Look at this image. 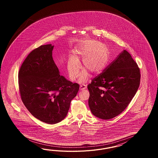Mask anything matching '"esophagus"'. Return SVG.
I'll use <instances>...</instances> for the list:
<instances>
[{
  "mask_svg": "<svg viewBox=\"0 0 158 158\" xmlns=\"http://www.w3.org/2000/svg\"><path fill=\"white\" fill-rule=\"evenodd\" d=\"M86 88H87V86L85 85H81L80 86V90H83L84 89H86Z\"/></svg>",
  "mask_w": 158,
  "mask_h": 158,
  "instance_id": "1",
  "label": "esophagus"
}]
</instances>
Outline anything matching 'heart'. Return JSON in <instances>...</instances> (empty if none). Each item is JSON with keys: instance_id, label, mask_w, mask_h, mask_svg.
Segmentation results:
<instances>
[{"instance_id": "obj_1", "label": "heart", "mask_w": 158, "mask_h": 158, "mask_svg": "<svg viewBox=\"0 0 158 158\" xmlns=\"http://www.w3.org/2000/svg\"><path fill=\"white\" fill-rule=\"evenodd\" d=\"M75 57L68 60V70L72 80L76 79L81 68L79 58L83 59V67L79 81L86 82L89 78V72L97 73L105 67L108 61V51L106 46L96 40H87L81 43L74 50Z\"/></svg>"}]
</instances>
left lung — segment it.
Returning <instances> with one entry per match:
<instances>
[{"mask_svg":"<svg viewBox=\"0 0 158 158\" xmlns=\"http://www.w3.org/2000/svg\"><path fill=\"white\" fill-rule=\"evenodd\" d=\"M140 71L130 54L124 50L87 86L92 114L110 119L127 108L140 83Z\"/></svg>","mask_w":158,"mask_h":158,"instance_id":"8db88e82","label":"left lung"}]
</instances>
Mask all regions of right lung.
Here are the masks:
<instances>
[{"label": "right lung", "instance_id": "obj_1", "mask_svg": "<svg viewBox=\"0 0 158 158\" xmlns=\"http://www.w3.org/2000/svg\"><path fill=\"white\" fill-rule=\"evenodd\" d=\"M54 46L42 45L29 54L19 72V94L24 105L38 119L56 124L67 116L79 85L59 74L52 57Z\"/></svg>", "mask_w": 158, "mask_h": 158}]
</instances>
